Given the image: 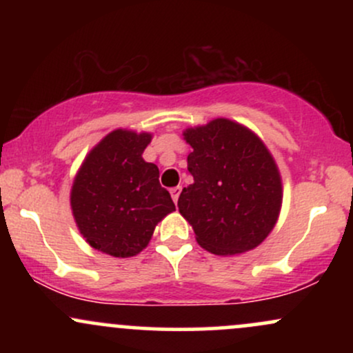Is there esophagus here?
<instances>
[{
	"label": "esophagus",
	"mask_w": 353,
	"mask_h": 353,
	"mask_svg": "<svg viewBox=\"0 0 353 353\" xmlns=\"http://www.w3.org/2000/svg\"><path fill=\"white\" fill-rule=\"evenodd\" d=\"M181 190H182L181 185H176V188L171 189V196H172V201H174V202H177V199H179Z\"/></svg>",
	"instance_id": "esophagus-1"
}]
</instances>
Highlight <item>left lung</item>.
Instances as JSON below:
<instances>
[{
	"instance_id": "left-lung-1",
	"label": "left lung",
	"mask_w": 353,
	"mask_h": 353,
	"mask_svg": "<svg viewBox=\"0 0 353 353\" xmlns=\"http://www.w3.org/2000/svg\"><path fill=\"white\" fill-rule=\"evenodd\" d=\"M192 184L177 208L197 242L217 255L242 254L269 236L282 204V182L267 148L244 125L229 119L188 129Z\"/></svg>"
}]
</instances>
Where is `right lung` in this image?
Here are the masks:
<instances>
[{"mask_svg": "<svg viewBox=\"0 0 353 353\" xmlns=\"http://www.w3.org/2000/svg\"><path fill=\"white\" fill-rule=\"evenodd\" d=\"M148 132L117 129L88 154L71 189V208L86 242L112 257H132L156 224L176 210L159 169L143 159Z\"/></svg>", "mask_w": 353, "mask_h": 353, "instance_id": "obj_1", "label": "right lung"}]
</instances>
